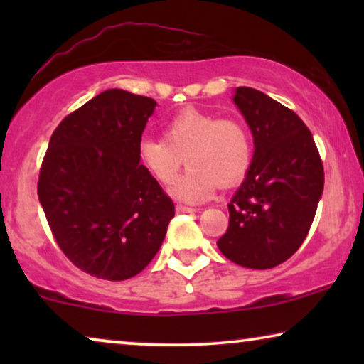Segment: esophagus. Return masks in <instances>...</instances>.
<instances>
[{
	"label": "esophagus",
	"instance_id": "esophagus-1",
	"mask_svg": "<svg viewBox=\"0 0 364 364\" xmlns=\"http://www.w3.org/2000/svg\"><path fill=\"white\" fill-rule=\"evenodd\" d=\"M176 212L177 213H193L197 210H196V208H192V207H186V205H181V203H178V205H176Z\"/></svg>",
	"mask_w": 364,
	"mask_h": 364
}]
</instances>
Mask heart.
<instances>
[{"label": "heart", "instance_id": "obj_1", "mask_svg": "<svg viewBox=\"0 0 364 364\" xmlns=\"http://www.w3.org/2000/svg\"><path fill=\"white\" fill-rule=\"evenodd\" d=\"M139 161L161 186H172L183 161L188 166L172 188L178 200L198 203L217 187L243 181L252 164V137L238 119H217L196 109L178 112L162 129V139L139 142Z\"/></svg>", "mask_w": 364, "mask_h": 364}]
</instances>
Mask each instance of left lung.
Instances as JSON below:
<instances>
[{"label": "left lung", "mask_w": 364, "mask_h": 364, "mask_svg": "<svg viewBox=\"0 0 364 364\" xmlns=\"http://www.w3.org/2000/svg\"><path fill=\"white\" fill-rule=\"evenodd\" d=\"M233 102L253 134L255 152L217 245L237 265L267 270L305 242L325 172L310 129L291 109L252 87H237Z\"/></svg>", "instance_id": "1"}]
</instances>
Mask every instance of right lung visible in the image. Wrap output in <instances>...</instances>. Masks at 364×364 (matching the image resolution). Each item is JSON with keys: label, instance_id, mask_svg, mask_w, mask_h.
Returning <instances> with one entry per match:
<instances>
[{"label": "right lung", "instance_id": "1", "mask_svg": "<svg viewBox=\"0 0 364 364\" xmlns=\"http://www.w3.org/2000/svg\"><path fill=\"white\" fill-rule=\"evenodd\" d=\"M152 97L107 89L53 132L38 197L53 237L79 270L127 280L161 248L176 213L172 198L139 161Z\"/></svg>", "mask_w": 364, "mask_h": 364}]
</instances>
